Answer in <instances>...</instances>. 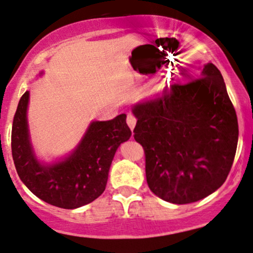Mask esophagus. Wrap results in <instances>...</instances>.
<instances>
[{
  "label": "esophagus",
  "instance_id": "esophagus-1",
  "mask_svg": "<svg viewBox=\"0 0 253 253\" xmlns=\"http://www.w3.org/2000/svg\"><path fill=\"white\" fill-rule=\"evenodd\" d=\"M126 123H127V126H129V127L131 130H134V127H135V126H136V118H135V116H132V115H127V117H126Z\"/></svg>",
  "mask_w": 253,
  "mask_h": 253
}]
</instances>
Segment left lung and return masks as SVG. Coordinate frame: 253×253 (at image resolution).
I'll list each match as a JSON object with an SVG mask.
<instances>
[{"mask_svg":"<svg viewBox=\"0 0 253 253\" xmlns=\"http://www.w3.org/2000/svg\"><path fill=\"white\" fill-rule=\"evenodd\" d=\"M197 77L132 107L149 189L172 204L198 202L217 191L238 146V118L221 72L208 62Z\"/></svg>","mask_w":253,"mask_h":253,"instance_id":"left-lung-1","label":"left lung"}]
</instances>
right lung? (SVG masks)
<instances>
[{
  "instance_id": "1",
  "label": "right lung",
  "mask_w": 253,
  "mask_h": 253,
  "mask_svg": "<svg viewBox=\"0 0 253 253\" xmlns=\"http://www.w3.org/2000/svg\"><path fill=\"white\" fill-rule=\"evenodd\" d=\"M29 100L30 93L25 91L12 126V156L20 180L41 200L58 208L77 209L94 202L105 191L117 148L131 136L126 115L91 122L69 156L47 164L37 158L32 147Z\"/></svg>"
}]
</instances>
